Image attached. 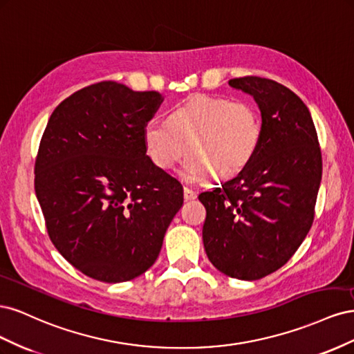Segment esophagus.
Listing matches in <instances>:
<instances>
[{"label": "esophagus", "instance_id": "esophagus-1", "mask_svg": "<svg viewBox=\"0 0 354 354\" xmlns=\"http://www.w3.org/2000/svg\"><path fill=\"white\" fill-rule=\"evenodd\" d=\"M185 199L186 201H192V199H195L196 196H198V194L195 190H192V189H189V187H185Z\"/></svg>", "mask_w": 354, "mask_h": 354}]
</instances>
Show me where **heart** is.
Instances as JSON below:
<instances>
[{"mask_svg":"<svg viewBox=\"0 0 354 354\" xmlns=\"http://www.w3.org/2000/svg\"><path fill=\"white\" fill-rule=\"evenodd\" d=\"M263 137L261 116L245 100L198 95L177 106L167 122L149 120L143 127L147 158L171 171L186 156L183 177L190 183L230 180L250 165Z\"/></svg>","mask_w":354,"mask_h":354,"instance_id":"heart-1","label":"heart"}]
</instances>
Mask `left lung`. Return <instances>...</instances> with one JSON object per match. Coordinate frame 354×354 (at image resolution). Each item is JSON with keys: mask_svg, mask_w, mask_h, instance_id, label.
<instances>
[{"mask_svg": "<svg viewBox=\"0 0 354 354\" xmlns=\"http://www.w3.org/2000/svg\"><path fill=\"white\" fill-rule=\"evenodd\" d=\"M261 112L259 151L241 174L203 192V248L221 273L257 281L291 259L312 227L322 155L307 106L285 85L259 77L229 81Z\"/></svg>", "mask_w": 354, "mask_h": 354, "instance_id": "obj_1", "label": "left lung"}]
</instances>
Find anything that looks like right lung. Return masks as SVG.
<instances>
[{
    "label": "right lung",
    "instance_id": "1",
    "mask_svg": "<svg viewBox=\"0 0 354 354\" xmlns=\"http://www.w3.org/2000/svg\"><path fill=\"white\" fill-rule=\"evenodd\" d=\"M158 91L103 81L51 113L35 160V194L51 242L75 269L106 283L151 267L183 205L180 181L147 158L143 127Z\"/></svg>",
    "mask_w": 354,
    "mask_h": 354
}]
</instances>
